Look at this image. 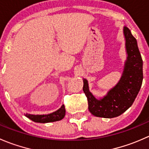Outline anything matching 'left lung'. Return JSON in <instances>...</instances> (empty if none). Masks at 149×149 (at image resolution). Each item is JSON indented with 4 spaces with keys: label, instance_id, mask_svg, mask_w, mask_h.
I'll return each instance as SVG.
<instances>
[{
    "label": "left lung",
    "instance_id": "8db88e82",
    "mask_svg": "<svg viewBox=\"0 0 149 149\" xmlns=\"http://www.w3.org/2000/svg\"><path fill=\"white\" fill-rule=\"evenodd\" d=\"M127 56L119 82L103 98L96 99L89 91L86 79H84L83 90L87 97L88 110L96 117L113 118L125 112L137 97L143 81V60L136 39L130 30L123 29Z\"/></svg>",
    "mask_w": 149,
    "mask_h": 149
}]
</instances>
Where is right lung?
Masks as SVG:
<instances>
[{
  "label": "right lung",
  "instance_id": "add662e5",
  "mask_svg": "<svg viewBox=\"0 0 149 149\" xmlns=\"http://www.w3.org/2000/svg\"><path fill=\"white\" fill-rule=\"evenodd\" d=\"M65 106L62 105L59 109L52 113L48 115H31V114H25V116L29 119L31 120L35 123H47L51 122H55L62 120L65 117Z\"/></svg>",
  "mask_w": 149,
  "mask_h": 149
}]
</instances>
